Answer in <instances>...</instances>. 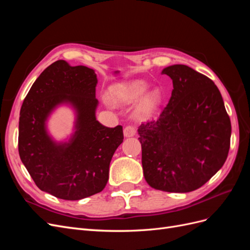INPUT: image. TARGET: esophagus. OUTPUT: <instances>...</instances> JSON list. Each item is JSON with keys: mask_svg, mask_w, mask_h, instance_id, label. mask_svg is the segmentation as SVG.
Wrapping results in <instances>:
<instances>
[{"mask_svg": "<svg viewBox=\"0 0 250 250\" xmlns=\"http://www.w3.org/2000/svg\"><path fill=\"white\" fill-rule=\"evenodd\" d=\"M135 132H137V130H135V128L133 126H126L124 128V135H125L126 138L134 137Z\"/></svg>", "mask_w": 250, "mask_h": 250, "instance_id": "obj_1", "label": "esophagus"}]
</instances>
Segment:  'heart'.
<instances>
[{
  "mask_svg": "<svg viewBox=\"0 0 250 250\" xmlns=\"http://www.w3.org/2000/svg\"><path fill=\"white\" fill-rule=\"evenodd\" d=\"M148 89L147 82L140 79L123 81L116 83L109 87L108 98H104L105 104L131 105L138 102L137 113L141 118H149L153 116L161 104L162 97L157 90H151L145 94Z\"/></svg>",
  "mask_w": 250,
  "mask_h": 250,
  "instance_id": "heart-1",
  "label": "heart"
}]
</instances>
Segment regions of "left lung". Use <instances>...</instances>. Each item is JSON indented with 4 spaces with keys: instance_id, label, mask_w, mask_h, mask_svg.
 I'll use <instances>...</instances> for the list:
<instances>
[{
    "instance_id": "obj_1",
    "label": "left lung",
    "mask_w": 250,
    "mask_h": 250,
    "mask_svg": "<svg viewBox=\"0 0 250 250\" xmlns=\"http://www.w3.org/2000/svg\"><path fill=\"white\" fill-rule=\"evenodd\" d=\"M173 90L156 121L138 132L147 184L171 193L202 187L228 158L231 125L215 83L185 64L165 67Z\"/></svg>"
}]
</instances>
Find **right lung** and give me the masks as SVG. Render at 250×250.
Wrapping results in <instances>:
<instances>
[{"instance_id":"right-lung-1","label":"right lung","mask_w":250,"mask_h":250,"mask_svg":"<svg viewBox=\"0 0 250 250\" xmlns=\"http://www.w3.org/2000/svg\"><path fill=\"white\" fill-rule=\"evenodd\" d=\"M97 83L93 69L57 60L35 80L21 105V161L42 191L60 199L80 200L101 192L124 139L122 126L105 127L96 118ZM60 106L72 108L75 120L70 137L56 141L47 121Z\"/></svg>"}]
</instances>
